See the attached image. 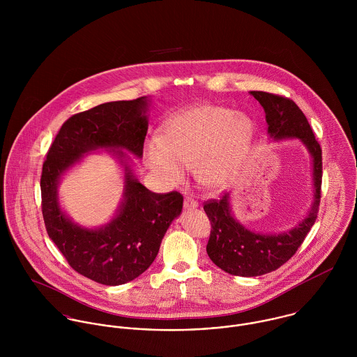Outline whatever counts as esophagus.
Instances as JSON below:
<instances>
[{
	"label": "esophagus",
	"instance_id": "1",
	"mask_svg": "<svg viewBox=\"0 0 357 357\" xmlns=\"http://www.w3.org/2000/svg\"><path fill=\"white\" fill-rule=\"evenodd\" d=\"M197 206H198V202L194 198L185 197V199H184V207L185 208H195Z\"/></svg>",
	"mask_w": 357,
	"mask_h": 357
}]
</instances>
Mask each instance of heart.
<instances>
[{
    "instance_id": "obj_1",
    "label": "heart",
    "mask_w": 357,
    "mask_h": 357,
    "mask_svg": "<svg viewBox=\"0 0 357 357\" xmlns=\"http://www.w3.org/2000/svg\"><path fill=\"white\" fill-rule=\"evenodd\" d=\"M255 137V125L232 108L199 104L174 114L163 126L162 139L146 147V160L165 183L184 178L194 166L206 188H224L236 174Z\"/></svg>"
}]
</instances>
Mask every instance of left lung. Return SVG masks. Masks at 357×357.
<instances>
[{
  "label": "left lung",
  "mask_w": 357,
  "mask_h": 357,
  "mask_svg": "<svg viewBox=\"0 0 357 357\" xmlns=\"http://www.w3.org/2000/svg\"><path fill=\"white\" fill-rule=\"evenodd\" d=\"M264 107L268 133L272 139H298L313 158L314 201L298 225L282 234H258L249 231L231 214L229 194L204 202L211 231L206 246L210 259L222 271L235 276H259L287 262L313 227L321 198V149L300 107L284 96L253 91L250 92Z\"/></svg>",
  "instance_id": "obj_1"
}]
</instances>
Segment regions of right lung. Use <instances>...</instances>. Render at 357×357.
Segmentation results:
<instances>
[{
	"label": "right lung",
	"instance_id": "right-lung-1",
	"mask_svg": "<svg viewBox=\"0 0 357 357\" xmlns=\"http://www.w3.org/2000/svg\"><path fill=\"white\" fill-rule=\"evenodd\" d=\"M147 98L104 102L70 116L56 135L41 174V206L45 228L70 266L105 286H118L140 276L155 259L160 242L183 208L177 191L155 194L139 183L122 150L142 158L149 129ZM96 148L113 151L126 163V192L119 214L99 230L74 225L56 202L59 177Z\"/></svg>",
	"mask_w": 357,
	"mask_h": 357
}]
</instances>
